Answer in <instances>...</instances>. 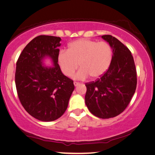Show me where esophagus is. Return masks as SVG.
Listing matches in <instances>:
<instances>
[{
  "instance_id": "esophagus-1",
  "label": "esophagus",
  "mask_w": 155,
  "mask_h": 155,
  "mask_svg": "<svg viewBox=\"0 0 155 155\" xmlns=\"http://www.w3.org/2000/svg\"><path fill=\"white\" fill-rule=\"evenodd\" d=\"M79 84H80L79 83H78V82H74V86H76V87L78 86Z\"/></svg>"
}]
</instances>
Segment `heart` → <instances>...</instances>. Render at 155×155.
<instances>
[{"mask_svg":"<svg viewBox=\"0 0 155 155\" xmlns=\"http://www.w3.org/2000/svg\"><path fill=\"white\" fill-rule=\"evenodd\" d=\"M112 60V49L106 41L81 39L68 45L67 51H61L57 55V62L66 77L74 74L79 65L80 70L75 78L84 80L101 77L109 68Z\"/></svg>","mask_w":155,"mask_h":155,"instance_id":"obj_1","label":"heart"}]
</instances>
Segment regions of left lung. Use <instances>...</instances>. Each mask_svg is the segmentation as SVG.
<instances>
[{
    "mask_svg": "<svg viewBox=\"0 0 155 155\" xmlns=\"http://www.w3.org/2000/svg\"><path fill=\"white\" fill-rule=\"evenodd\" d=\"M101 38L113 50L108 70L96 81L85 84V102L91 114L102 119L114 117L124 111L134 94L137 70L129 48L110 35Z\"/></svg>",
    "mask_w": 155,
    "mask_h": 155,
    "instance_id": "8db88e82",
    "label": "left lung"
}]
</instances>
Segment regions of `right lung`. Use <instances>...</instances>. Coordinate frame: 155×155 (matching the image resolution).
<instances>
[{
	"instance_id": "add662e5",
	"label": "right lung",
	"mask_w": 155,
	"mask_h": 155,
	"mask_svg": "<svg viewBox=\"0 0 155 155\" xmlns=\"http://www.w3.org/2000/svg\"><path fill=\"white\" fill-rule=\"evenodd\" d=\"M61 41L59 37H36L24 48L17 62L15 84L18 98L25 110L41 121L61 117L74 90L73 81L62 73L58 64ZM47 57L53 66L44 65Z\"/></svg>"
}]
</instances>
